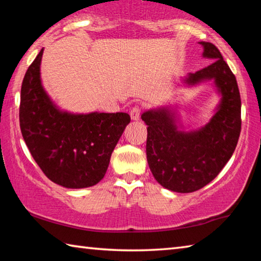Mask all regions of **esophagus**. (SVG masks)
<instances>
[{
    "mask_svg": "<svg viewBox=\"0 0 261 261\" xmlns=\"http://www.w3.org/2000/svg\"><path fill=\"white\" fill-rule=\"evenodd\" d=\"M140 113H141V109L140 107H138V106H136V107H134L131 109L130 112V116L134 121H138L139 117H140Z\"/></svg>",
    "mask_w": 261,
    "mask_h": 261,
    "instance_id": "1",
    "label": "esophagus"
}]
</instances>
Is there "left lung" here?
I'll list each match as a JSON object with an SVG mask.
<instances>
[{"label":"left lung","mask_w":261,"mask_h":261,"mask_svg":"<svg viewBox=\"0 0 261 261\" xmlns=\"http://www.w3.org/2000/svg\"><path fill=\"white\" fill-rule=\"evenodd\" d=\"M202 56L214 60L183 79L188 86L214 81L221 95L211 121L199 130H178L171 107L141 114L147 126L146 155L152 174L163 188L179 193L197 191L213 180L235 151L241 134V95L235 74L213 43L201 41Z\"/></svg>","instance_id":"obj_1"}]
</instances>
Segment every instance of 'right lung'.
<instances>
[{
  "mask_svg": "<svg viewBox=\"0 0 261 261\" xmlns=\"http://www.w3.org/2000/svg\"><path fill=\"white\" fill-rule=\"evenodd\" d=\"M42 54L43 49L21 84V135L35 162L51 182L68 189L93 187L103 178L130 116L126 113L61 110L41 84Z\"/></svg>",
  "mask_w": 261,
  "mask_h": 261,
  "instance_id": "right-lung-1",
  "label": "right lung"
}]
</instances>
